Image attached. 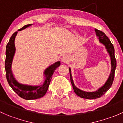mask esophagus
<instances>
[{
  "label": "esophagus",
  "instance_id": "esophagus-1",
  "mask_svg": "<svg viewBox=\"0 0 123 123\" xmlns=\"http://www.w3.org/2000/svg\"><path fill=\"white\" fill-rule=\"evenodd\" d=\"M61 60L63 62H66L67 60V57L65 56H63L61 58Z\"/></svg>",
  "mask_w": 123,
  "mask_h": 123
}]
</instances>
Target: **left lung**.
Wrapping results in <instances>:
<instances>
[{"label": "left lung", "instance_id": "8db88e82", "mask_svg": "<svg viewBox=\"0 0 123 123\" xmlns=\"http://www.w3.org/2000/svg\"><path fill=\"white\" fill-rule=\"evenodd\" d=\"M95 32H96V36L99 37V39L100 43H102L105 46L106 49H107L108 52L109 53L110 57H111L112 68H111V72L110 73V77H109L106 83L102 87H100L99 89H98L96 91L93 92H86L83 91V90H81L78 89V88H77L75 86V85H74L73 79H72L71 74V69L69 68V74H70L71 83V85L73 86L74 92H75V93L77 96H80V97L82 98L87 99H93L99 98L103 96L109 90V89L111 87L112 83H113L115 76V70L117 65L116 59H115L114 55V48L113 44H112L110 39L108 38L106 34L104 33H103L102 31L98 30L96 29V28L95 29Z\"/></svg>", "mask_w": 123, "mask_h": 123}]
</instances>
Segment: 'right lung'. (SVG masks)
<instances>
[{"mask_svg":"<svg viewBox=\"0 0 123 123\" xmlns=\"http://www.w3.org/2000/svg\"><path fill=\"white\" fill-rule=\"evenodd\" d=\"M32 24H27L22 27L18 31L22 30L27 27L31 26ZM18 31H16L12 35L10 38L9 41L6 45V58L5 61V68L6 71V76L7 80L11 87L13 89V91L21 98L26 100H33L39 99L43 97L47 92L48 87L50 85L52 75L55 69L60 65V62L58 61L55 63L53 65H50L44 71L45 74V81L43 85L38 86H27L19 84L17 82L15 78L13 77L11 71V65L12 60L15 52V38L17 36Z\"/></svg>","mask_w":123,"mask_h":123,"instance_id":"add662e5","label":"right lung"}]
</instances>
